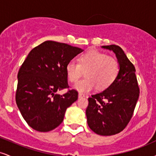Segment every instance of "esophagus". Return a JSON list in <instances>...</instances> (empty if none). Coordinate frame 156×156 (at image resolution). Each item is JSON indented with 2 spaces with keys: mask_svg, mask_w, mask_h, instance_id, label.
Listing matches in <instances>:
<instances>
[{
  "mask_svg": "<svg viewBox=\"0 0 156 156\" xmlns=\"http://www.w3.org/2000/svg\"><path fill=\"white\" fill-rule=\"evenodd\" d=\"M85 95H84L83 94H82V93H78V98H84Z\"/></svg>",
  "mask_w": 156,
  "mask_h": 156,
  "instance_id": "34e87169",
  "label": "esophagus"
}]
</instances>
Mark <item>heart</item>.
Masks as SVG:
<instances>
[{"instance_id":"b5f03b06","label":"heart","mask_w":156,"mask_h":156,"mask_svg":"<svg viewBox=\"0 0 156 156\" xmlns=\"http://www.w3.org/2000/svg\"><path fill=\"white\" fill-rule=\"evenodd\" d=\"M67 79L74 83L86 73V78L75 86L80 92H89L98 88L105 89L115 81L119 74L117 61L98 51H89L78 58V62H69L65 67Z\"/></svg>"}]
</instances>
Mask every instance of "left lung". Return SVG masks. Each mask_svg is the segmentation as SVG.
<instances>
[{
  "label": "left lung",
  "instance_id": "obj_1",
  "mask_svg": "<svg viewBox=\"0 0 156 156\" xmlns=\"http://www.w3.org/2000/svg\"><path fill=\"white\" fill-rule=\"evenodd\" d=\"M115 53L119 65L115 81L103 92L89 98L86 110L90 129L101 136L119 133L128 124L139 96L136 69L118 45L102 46Z\"/></svg>",
  "mask_w": 156,
  "mask_h": 156
}]
</instances>
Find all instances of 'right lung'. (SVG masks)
I'll use <instances>...</instances> for the list:
<instances>
[{
  "label": "right lung",
  "instance_id": "add662e5",
  "mask_svg": "<svg viewBox=\"0 0 156 156\" xmlns=\"http://www.w3.org/2000/svg\"><path fill=\"white\" fill-rule=\"evenodd\" d=\"M65 43L45 41L32 49L19 69L16 103L31 128L39 132L55 129L62 122L68 107L78 100L76 89L69 88L65 67L83 52Z\"/></svg>",
  "mask_w": 156,
  "mask_h": 156
}]
</instances>
